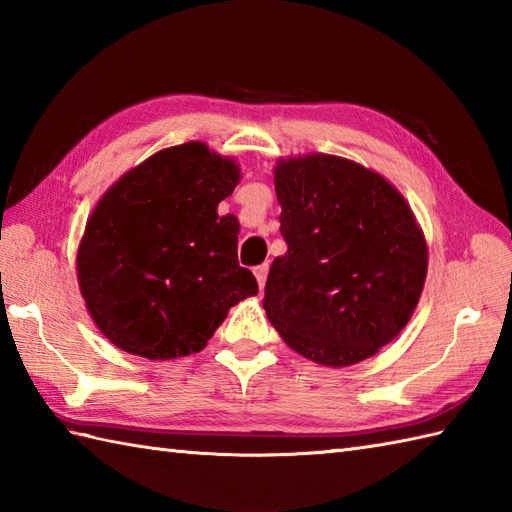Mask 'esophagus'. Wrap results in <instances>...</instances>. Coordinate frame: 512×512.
<instances>
[{
    "instance_id": "34e87169",
    "label": "esophagus",
    "mask_w": 512,
    "mask_h": 512,
    "mask_svg": "<svg viewBox=\"0 0 512 512\" xmlns=\"http://www.w3.org/2000/svg\"><path fill=\"white\" fill-rule=\"evenodd\" d=\"M255 279H257V284H259V290H264V286H266V277H268V264H262V266H257L255 270Z\"/></svg>"
}]
</instances>
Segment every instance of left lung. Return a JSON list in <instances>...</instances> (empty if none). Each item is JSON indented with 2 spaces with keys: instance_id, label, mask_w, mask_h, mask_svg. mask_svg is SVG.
Here are the masks:
<instances>
[{
  "instance_id": "obj_1",
  "label": "left lung",
  "mask_w": 512,
  "mask_h": 512,
  "mask_svg": "<svg viewBox=\"0 0 512 512\" xmlns=\"http://www.w3.org/2000/svg\"><path fill=\"white\" fill-rule=\"evenodd\" d=\"M288 250L266 279L264 310L297 354L347 367L394 341L427 279V239L380 173L330 154L275 167Z\"/></svg>"
}]
</instances>
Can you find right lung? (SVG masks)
<instances>
[{"instance_id": "1", "label": "right lung", "mask_w": 512, "mask_h": 512, "mask_svg": "<svg viewBox=\"0 0 512 512\" xmlns=\"http://www.w3.org/2000/svg\"><path fill=\"white\" fill-rule=\"evenodd\" d=\"M239 178L233 158L191 140L129 169L96 202L76 279L118 350L149 361L202 352L228 310L257 295L237 262V217L217 213Z\"/></svg>"}]
</instances>
